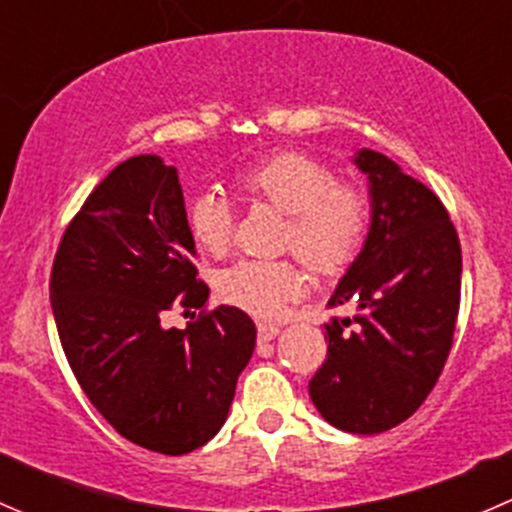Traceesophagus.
I'll list each match as a JSON object with an SVG mask.
<instances>
[{
    "mask_svg": "<svg viewBox=\"0 0 512 512\" xmlns=\"http://www.w3.org/2000/svg\"><path fill=\"white\" fill-rule=\"evenodd\" d=\"M277 334H280V327H277V324H267V322L257 324V337H260V342H270V339H275Z\"/></svg>",
    "mask_w": 512,
    "mask_h": 512,
    "instance_id": "34e87169",
    "label": "esophagus"
}]
</instances>
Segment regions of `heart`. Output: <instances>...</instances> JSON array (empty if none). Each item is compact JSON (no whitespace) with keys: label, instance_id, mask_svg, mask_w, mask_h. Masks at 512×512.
<instances>
[{"label":"heart","instance_id":"b5f03b06","mask_svg":"<svg viewBox=\"0 0 512 512\" xmlns=\"http://www.w3.org/2000/svg\"><path fill=\"white\" fill-rule=\"evenodd\" d=\"M232 185L252 203L287 213L282 247L319 277L342 275L359 257L369 235L371 198L364 185L339 180L324 160L282 151L245 165ZM188 230L200 250L223 255L232 242L235 210L225 195L203 190L188 205ZM218 292L232 307L255 317H280L302 297L304 272L292 260H242L218 275Z\"/></svg>","mask_w":512,"mask_h":512}]
</instances>
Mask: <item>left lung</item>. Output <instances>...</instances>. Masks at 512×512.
I'll list each match as a JSON object with an SVG mask.
<instances>
[{
    "label": "left lung",
    "mask_w": 512,
    "mask_h": 512,
    "mask_svg": "<svg viewBox=\"0 0 512 512\" xmlns=\"http://www.w3.org/2000/svg\"><path fill=\"white\" fill-rule=\"evenodd\" d=\"M374 218L329 307L327 359L309 381L317 411L349 433L389 431L426 401L446 366L461 307V240L433 190L361 151Z\"/></svg>",
    "instance_id": "left-lung-1"
}]
</instances>
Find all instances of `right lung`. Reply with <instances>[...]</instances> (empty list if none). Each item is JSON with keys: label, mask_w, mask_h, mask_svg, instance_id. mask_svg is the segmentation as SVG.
I'll use <instances>...</instances> for the list:
<instances>
[{"label": "right lung", "mask_w": 512, "mask_h": 512, "mask_svg": "<svg viewBox=\"0 0 512 512\" xmlns=\"http://www.w3.org/2000/svg\"><path fill=\"white\" fill-rule=\"evenodd\" d=\"M195 255L178 173L136 156L91 190L51 265V309L76 381L123 438L165 456L220 431L257 337L242 309H208ZM175 306L200 308L199 319L165 330Z\"/></svg>", "instance_id": "add662e5"}]
</instances>
